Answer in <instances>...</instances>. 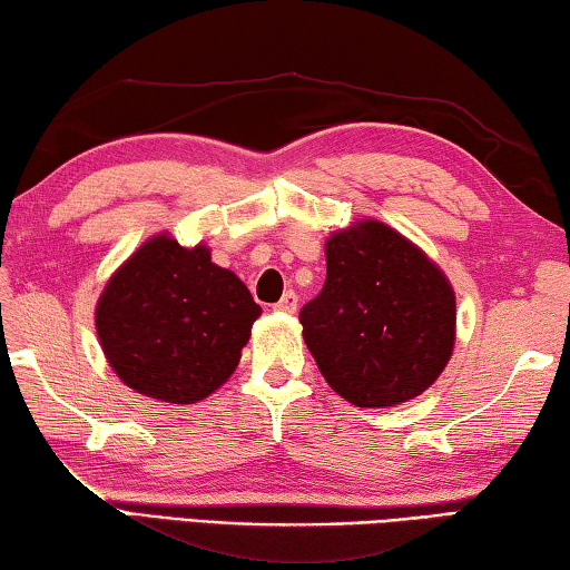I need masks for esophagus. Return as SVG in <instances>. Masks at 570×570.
Listing matches in <instances>:
<instances>
[{
  "label": "esophagus",
  "instance_id": "esophagus-1",
  "mask_svg": "<svg viewBox=\"0 0 570 570\" xmlns=\"http://www.w3.org/2000/svg\"><path fill=\"white\" fill-rule=\"evenodd\" d=\"M275 311H279V313H295L297 311V295L293 291H287L283 297H279V303L275 305Z\"/></svg>",
  "mask_w": 570,
  "mask_h": 570
}]
</instances>
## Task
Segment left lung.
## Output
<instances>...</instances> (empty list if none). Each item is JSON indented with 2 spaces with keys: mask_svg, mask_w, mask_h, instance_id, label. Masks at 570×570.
Wrapping results in <instances>:
<instances>
[{
  "mask_svg": "<svg viewBox=\"0 0 570 570\" xmlns=\"http://www.w3.org/2000/svg\"><path fill=\"white\" fill-rule=\"evenodd\" d=\"M303 338L321 374L356 407L425 392L456 341V295L423 249L364 218L326 242V283L303 305Z\"/></svg>",
  "mask_w": 570,
  "mask_h": 570,
  "instance_id": "8db88e82",
  "label": "left lung"
}]
</instances>
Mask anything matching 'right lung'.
Masks as SVG:
<instances>
[{
	"label": "right lung",
	"instance_id": "right-lung-1",
	"mask_svg": "<svg viewBox=\"0 0 570 570\" xmlns=\"http://www.w3.org/2000/svg\"><path fill=\"white\" fill-rule=\"evenodd\" d=\"M262 308L206 244L147 239L96 303V334L119 380L139 395L194 405L234 374Z\"/></svg>",
	"mask_w": 570,
	"mask_h": 570
}]
</instances>
